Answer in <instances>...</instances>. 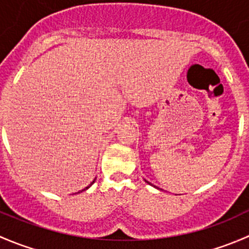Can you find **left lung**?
<instances>
[{
    "instance_id": "1",
    "label": "left lung",
    "mask_w": 249,
    "mask_h": 249,
    "mask_svg": "<svg viewBox=\"0 0 249 249\" xmlns=\"http://www.w3.org/2000/svg\"><path fill=\"white\" fill-rule=\"evenodd\" d=\"M147 183H148V182H147Z\"/></svg>"
}]
</instances>
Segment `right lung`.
<instances>
[{"label":"right lung","instance_id":"right-lung-1","mask_svg":"<svg viewBox=\"0 0 249 249\" xmlns=\"http://www.w3.org/2000/svg\"><path fill=\"white\" fill-rule=\"evenodd\" d=\"M94 182H95V180H92V183H94ZM92 183H91V184H92ZM91 184H90V185H91ZM90 185H89V187H90ZM89 187H87V188H85V189H83V190H87ZM83 190H80V192H83Z\"/></svg>","mask_w":249,"mask_h":249}]
</instances>
